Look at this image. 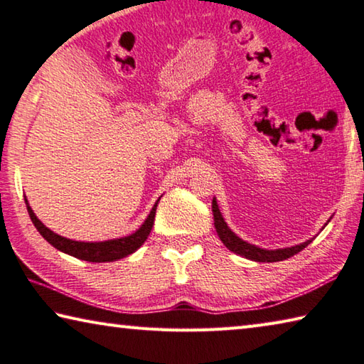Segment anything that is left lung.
Returning a JSON list of instances; mask_svg holds the SVG:
<instances>
[{"label": "left lung", "mask_w": 364, "mask_h": 364, "mask_svg": "<svg viewBox=\"0 0 364 364\" xmlns=\"http://www.w3.org/2000/svg\"><path fill=\"white\" fill-rule=\"evenodd\" d=\"M212 212H213V220H215V230H217L221 242H223L231 252H234V254L242 255L245 258H249V260H254V262H281V260H286V258L292 257L295 254H299L300 250H304L306 245L311 242V241H306L304 244L294 245V247H287V249L264 250V249L255 247V245L242 241V239H239L236 234H234L230 230V228H228L223 217H221V212H220V208L217 205V200H215V199L212 200Z\"/></svg>", "instance_id": "obj_1"}]
</instances>
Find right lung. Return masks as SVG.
<instances>
[{
	"instance_id": "add662e5",
	"label": "right lung",
	"mask_w": 364,
	"mask_h": 364,
	"mask_svg": "<svg viewBox=\"0 0 364 364\" xmlns=\"http://www.w3.org/2000/svg\"><path fill=\"white\" fill-rule=\"evenodd\" d=\"M159 200L156 202V205L152 207L149 217L146 218L143 226H141L136 232H133L127 237L112 239V241H104V242H78V241H70V239L59 236V234L53 232L51 230H48V228L43 225L38 218H36V215L33 213L32 208L28 207L27 200H26V204H27L30 220L33 221L36 230H38V232L46 239L49 244L53 245V247H56L58 250L64 252V254L77 257V258H80V260L102 263V262L120 260V258L133 254L134 250H138L141 245L144 244V241L147 239V236H149V232L154 226V218H156V208H157Z\"/></svg>"
}]
</instances>
